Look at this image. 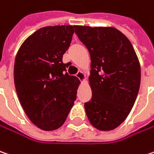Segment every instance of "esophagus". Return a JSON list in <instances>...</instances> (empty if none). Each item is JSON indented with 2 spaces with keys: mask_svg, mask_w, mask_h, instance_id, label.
<instances>
[{
  "mask_svg": "<svg viewBox=\"0 0 154 154\" xmlns=\"http://www.w3.org/2000/svg\"><path fill=\"white\" fill-rule=\"evenodd\" d=\"M76 76H77V77L80 80V81H85V75L84 72H82V71H78Z\"/></svg>",
  "mask_w": 154,
  "mask_h": 154,
  "instance_id": "obj_1",
  "label": "esophagus"
}]
</instances>
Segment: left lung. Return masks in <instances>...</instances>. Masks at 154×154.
Wrapping results in <instances>:
<instances>
[{"label":"left lung","mask_w":154,"mask_h":154,"mask_svg":"<svg viewBox=\"0 0 154 154\" xmlns=\"http://www.w3.org/2000/svg\"><path fill=\"white\" fill-rule=\"evenodd\" d=\"M77 37L91 55V99L85 104L90 123L100 131L121 125L135 103L140 65L131 42L112 27L75 26Z\"/></svg>","instance_id":"left-lung-1"}]
</instances>
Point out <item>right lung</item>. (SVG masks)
I'll return each instance as SVG.
<instances>
[{"label": "right lung", "mask_w": 154, "mask_h": 154, "mask_svg": "<svg viewBox=\"0 0 154 154\" xmlns=\"http://www.w3.org/2000/svg\"><path fill=\"white\" fill-rule=\"evenodd\" d=\"M75 26H48L34 32L21 45L14 66L19 101L34 125L54 131L65 122L77 98L80 81L66 72L63 56Z\"/></svg>", "instance_id": "right-lung-1"}]
</instances>
